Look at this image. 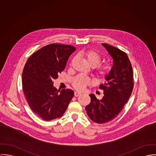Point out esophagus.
<instances>
[{
    "label": "esophagus",
    "mask_w": 156,
    "mask_h": 156,
    "mask_svg": "<svg viewBox=\"0 0 156 156\" xmlns=\"http://www.w3.org/2000/svg\"><path fill=\"white\" fill-rule=\"evenodd\" d=\"M81 94V93L80 92H79V91H75V92L74 93V95H75V97H77V96H80Z\"/></svg>",
    "instance_id": "esophagus-1"
}]
</instances>
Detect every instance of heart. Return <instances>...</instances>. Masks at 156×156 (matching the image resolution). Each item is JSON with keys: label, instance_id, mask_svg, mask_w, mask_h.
<instances>
[{"label": "heart", "instance_id": "b5f03b06", "mask_svg": "<svg viewBox=\"0 0 156 156\" xmlns=\"http://www.w3.org/2000/svg\"><path fill=\"white\" fill-rule=\"evenodd\" d=\"M81 55L83 57L89 66L94 68V73L98 80L101 81H106L109 76L112 69V65L108 62L100 63L102 61L101 55L93 50H88L81 53ZM75 60H72L70 65ZM91 84V82L88 77L82 75H79L75 77L72 81V86L78 90H83L87 86Z\"/></svg>", "mask_w": 156, "mask_h": 156}]
</instances>
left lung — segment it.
Returning a JSON list of instances; mask_svg holds the SVG:
<instances>
[{"instance_id":"left-lung-1","label":"left lung","mask_w":156,"mask_h":156,"mask_svg":"<svg viewBox=\"0 0 156 156\" xmlns=\"http://www.w3.org/2000/svg\"><path fill=\"white\" fill-rule=\"evenodd\" d=\"M113 58L114 64L107 83L99 88L104 90L101 100L90 94L91 102L86 107L88 117L103 124L115 119L128 101L134 86L133 72L126 53L108 44H102Z\"/></svg>"}]
</instances>
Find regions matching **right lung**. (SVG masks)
Segmentation results:
<instances>
[{"label": "right lung", "mask_w": 156, "mask_h": 156, "mask_svg": "<svg viewBox=\"0 0 156 156\" xmlns=\"http://www.w3.org/2000/svg\"><path fill=\"white\" fill-rule=\"evenodd\" d=\"M75 47L51 44L34 52L27 60L22 73L23 91L32 111L50 121L61 117L68 108L74 93L70 89L59 90L52 80L63 71Z\"/></svg>", "instance_id": "obj_1"}]
</instances>
